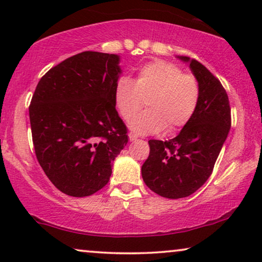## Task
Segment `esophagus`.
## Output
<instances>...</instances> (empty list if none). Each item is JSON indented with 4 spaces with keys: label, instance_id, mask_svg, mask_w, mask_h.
I'll return each instance as SVG.
<instances>
[{
    "label": "esophagus",
    "instance_id": "1",
    "mask_svg": "<svg viewBox=\"0 0 262 262\" xmlns=\"http://www.w3.org/2000/svg\"><path fill=\"white\" fill-rule=\"evenodd\" d=\"M128 138H130L131 142H134V141H136V139H137L138 137H137V135H135V134H132V132H130V134H128Z\"/></svg>",
    "mask_w": 262,
    "mask_h": 262
}]
</instances>
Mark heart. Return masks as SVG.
<instances>
[{"mask_svg": "<svg viewBox=\"0 0 262 262\" xmlns=\"http://www.w3.org/2000/svg\"><path fill=\"white\" fill-rule=\"evenodd\" d=\"M200 99V85L193 75L166 60H154L138 70L136 80L123 76L114 89V102L125 120H130L144 105L148 110L131 120L139 135L156 134L166 127L174 132L194 116Z\"/></svg>", "mask_w": 262, "mask_h": 262, "instance_id": "b5f03b06", "label": "heart"}]
</instances>
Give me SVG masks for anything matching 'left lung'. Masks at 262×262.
<instances>
[{
    "instance_id": "1",
    "label": "left lung",
    "mask_w": 262,
    "mask_h": 262,
    "mask_svg": "<svg viewBox=\"0 0 262 262\" xmlns=\"http://www.w3.org/2000/svg\"><path fill=\"white\" fill-rule=\"evenodd\" d=\"M189 64L200 85L194 116L169 141L150 139V154L142 166L145 185L164 198H185L205 184L231 126L228 94L202 63L179 56Z\"/></svg>"
}]
</instances>
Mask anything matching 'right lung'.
<instances>
[{"mask_svg":"<svg viewBox=\"0 0 262 262\" xmlns=\"http://www.w3.org/2000/svg\"><path fill=\"white\" fill-rule=\"evenodd\" d=\"M120 57L84 51L40 78L32 96L30 121L35 155L50 181L71 196L105 187L112 163L127 144L114 89Z\"/></svg>","mask_w":262,"mask_h":262,"instance_id":"1","label":"right lung"}]
</instances>
